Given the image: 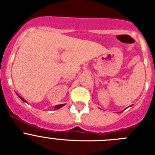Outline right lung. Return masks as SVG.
I'll return each instance as SVG.
<instances>
[{
	"label": "right lung",
	"mask_w": 155,
	"mask_h": 155,
	"mask_svg": "<svg viewBox=\"0 0 155 155\" xmlns=\"http://www.w3.org/2000/svg\"><path fill=\"white\" fill-rule=\"evenodd\" d=\"M18 97H19V98H21V100H22V101H24V102H26V101H25V99H24V98H21V96H19L18 94ZM64 105H65V104H61V105H56V106H55V107H54V108H55V109H61V107H63V106H64Z\"/></svg>",
	"instance_id": "1"
}]
</instances>
